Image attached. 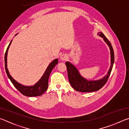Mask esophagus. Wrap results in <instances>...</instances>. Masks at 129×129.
<instances>
[{
    "label": "esophagus",
    "mask_w": 129,
    "mask_h": 129,
    "mask_svg": "<svg viewBox=\"0 0 129 129\" xmlns=\"http://www.w3.org/2000/svg\"><path fill=\"white\" fill-rule=\"evenodd\" d=\"M67 58H68L67 56L65 55V54H62V55H61V57H60V60H61V61H62L67 60Z\"/></svg>",
    "instance_id": "34e87169"
}]
</instances>
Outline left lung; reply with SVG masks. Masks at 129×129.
<instances>
[{
  "instance_id": "1",
  "label": "left lung",
  "mask_w": 129,
  "mask_h": 129,
  "mask_svg": "<svg viewBox=\"0 0 129 129\" xmlns=\"http://www.w3.org/2000/svg\"><path fill=\"white\" fill-rule=\"evenodd\" d=\"M98 35L104 39L105 42L108 45L110 48L111 57L110 67L109 69L108 74L101 79L95 81H90L87 80L86 78L82 77L77 69L71 62L67 61L65 62V65L67 68L69 81L71 86L76 91H80V92H93V91L99 90L104 86L110 76L114 61V51H113L110 42L102 32H99Z\"/></svg>"
}]
</instances>
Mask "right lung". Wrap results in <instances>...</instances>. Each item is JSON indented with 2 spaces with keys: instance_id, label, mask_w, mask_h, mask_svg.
Returning a JSON list of instances; mask_svg holds the SVG:
<instances>
[{
  "instance_id": "1",
  "label": "right lung",
  "mask_w": 129,
  "mask_h": 129,
  "mask_svg": "<svg viewBox=\"0 0 129 129\" xmlns=\"http://www.w3.org/2000/svg\"><path fill=\"white\" fill-rule=\"evenodd\" d=\"M17 35V34H16ZM12 40L11 41L9 45H8L7 50H6L5 56H4V61H5V69L6 72L7 73V76L10 78L11 81L14 85V86L22 94L28 97H36V96H39L42 95L45 92V91L47 90L48 86V79L50 74H51L52 69L54 68V67L56 66V65L57 64L58 59L54 60L51 63H50L49 66L47 67L46 71L44 73L43 76L41 77L40 80L35 84L34 86H24L23 85L19 82H17L16 81H15L12 78L11 76L10 75L7 68V57L8 50L9 49L11 44Z\"/></svg>"
}]
</instances>
